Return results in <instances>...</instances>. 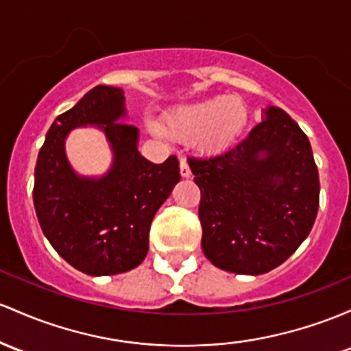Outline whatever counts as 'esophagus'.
I'll use <instances>...</instances> for the list:
<instances>
[{
	"instance_id": "34e87169",
	"label": "esophagus",
	"mask_w": 351,
	"mask_h": 351,
	"mask_svg": "<svg viewBox=\"0 0 351 351\" xmlns=\"http://www.w3.org/2000/svg\"><path fill=\"white\" fill-rule=\"evenodd\" d=\"M180 175L183 176V178H190L191 176V169H190V167H188V163H186V160H180Z\"/></svg>"
}]
</instances>
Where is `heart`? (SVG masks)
Listing matches in <instances>:
<instances>
[{"label":"heart","mask_w":351,"mask_h":351,"mask_svg":"<svg viewBox=\"0 0 351 351\" xmlns=\"http://www.w3.org/2000/svg\"><path fill=\"white\" fill-rule=\"evenodd\" d=\"M248 125V110L240 98L217 96L168 110L160 126L149 125L158 136L193 141L199 153L217 155L233 146Z\"/></svg>","instance_id":"1"}]
</instances>
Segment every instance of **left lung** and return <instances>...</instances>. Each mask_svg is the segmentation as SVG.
<instances>
[{
  "mask_svg": "<svg viewBox=\"0 0 351 351\" xmlns=\"http://www.w3.org/2000/svg\"><path fill=\"white\" fill-rule=\"evenodd\" d=\"M188 165L202 191V248L215 267L263 275L311 232L318 169L306 134L282 108H265L261 123L233 148Z\"/></svg>",
  "mask_w": 351,
  "mask_h": 351,
  "instance_id": "left-lung-1",
  "label": "left lung"
}]
</instances>
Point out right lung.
Instances as JSON below:
<instances>
[{
  "mask_svg": "<svg viewBox=\"0 0 351 351\" xmlns=\"http://www.w3.org/2000/svg\"><path fill=\"white\" fill-rule=\"evenodd\" d=\"M128 117L125 91L99 84L53 121L34 168L33 202L45 237L73 268L91 276L118 275L145 260L158 208L180 182L176 156L155 165L138 152L140 130ZM106 134L114 160L101 177L69 165L64 143L75 128Z\"/></svg>",
  "mask_w": 351,
  "mask_h": 351,
  "instance_id": "1",
  "label": "right lung"
}]
</instances>
